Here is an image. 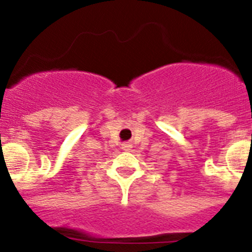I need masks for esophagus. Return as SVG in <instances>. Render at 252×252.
Segmentation results:
<instances>
[{"instance_id": "esophagus-1", "label": "esophagus", "mask_w": 252, "mask_h": 252, "mask_svg": "<svg viewBox=\"0 0 252 252\" xmlns=\"http://www.w3.org/2000/svg\"><path fill=\"white\" fill-rule=\"evenodd\" d=\"M131 148H132V145H131L130 142H124L122 144V150L124 151H130Z\"/></svg>"}]
</instances>
